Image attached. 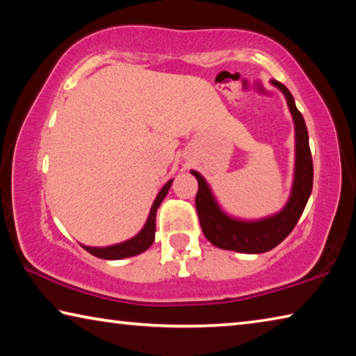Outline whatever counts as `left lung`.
<instances>
[{
    "mask_svg": "<svg viewBox=\"0 0 356 356\" xmlns=\"http://www.w3.org/2000/svg\"><path fill=\"white\" fill-rule=\"evenodd\" d=\"M272 83L284 92L289 110H291L295 122L297 161H295V182L292 196L287 206L278 215L270 216V218L252 222L232 220L222 213L220 207L216 206L212 193H210V188L201 174L191 171L193 176L197 179V185H200L195 202L202 232L210 243L218 246L221 250L250 252V254L273 250L276 245H280L293 231L312 191L314 168H312L308 129H306L305 119L295 106L292 94L289 92L284 84L276 80Z\"/></svg>",
    "mask_w": 356,
    "mask_h": 356,
    "instance_id": "left-lung-1",
    "label": "left lung"
}]
</instances>
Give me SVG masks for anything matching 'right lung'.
<instances>
[{"label": "right lung", "mask_w": 356, "mask_h": 356, "mask_svg": "<svg viewBox=\"0 0 356 356\" xmlns=\"http://www.w3.org/2000/svg\"><path fill=\"white\" fill-rule=\"evenodd\" d=\"M172 184V179L168 182L163 188L160 190L159 196L155 197V202L152 204V209H150L149 218L146 226L143 227V231L135 236L134 238L127 240V242L119 243V245H113V246H106V248H91V246H83L88 252H91L92 256L100 257V259H110V261H116V259H124V257H131L136 254H141V252L146 251L150 245L154 243L155 238V215H156V209L161 204V201L165 200L168 190Z\"/></svg>", "instance_id": "obj_1"}]
</instances>
